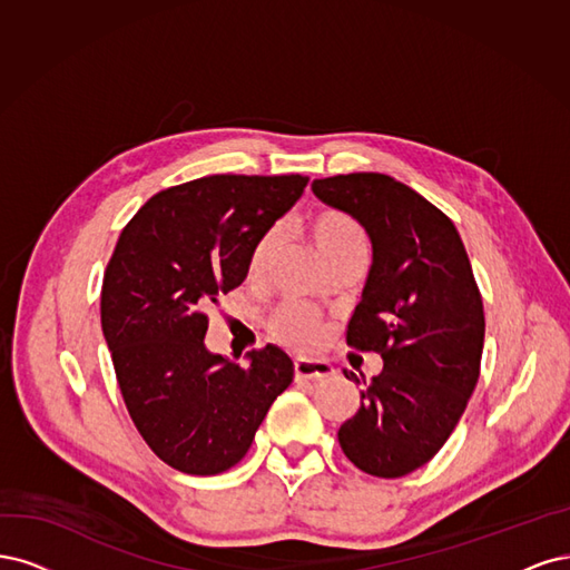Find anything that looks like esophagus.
I'll return each mask as SVG.
<instances>
[{"label": "esophagus", "mask_w": 570, "mask_h": 570, "mask_svg": "<svg viewBox=\"0 0 570 570\" xmlns=\"http://www.w3.org/2000/svg\"><path fill=\"white\" fill-rule=\"evenodd\" d=\"M332 374H334L332 364L322 360L298 357L293 362V376H296V381H320V379H328Z\"/></svg>", "instance_id": "1"}]
</instances>
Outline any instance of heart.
<instances>
[{"mask_svg":"<svg viewBox=\"0 0 570 570\" xmlns=\"http://www.w3.org/2000/svg\"><path fill=\"white\" fill-rule=\"evenodd\" d=\"M309 234L312 242H315L320 255L324 263L341 253H351V250H364L366 242L360 225L351 215H345L334 208H322L315 215L309 217ZM279 244V232L277 229H267L265 234L258 236V242L253 244L250 255H248V267L246 274L248 279H261L274 250H277ZM272 336L291 345L298 347V351H305V347L315 345L322 336V322L312 315V312L298 307V305H284L279 307L267 322Z\"/></svg>","mask_w":570,"mask_h":570,"instance_id":"heart-1","label":"heart"}]
</instances>
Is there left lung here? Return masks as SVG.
Instances as JSON below:
<instances>
[{
  "mask_svg": "<svg viewBox=\"0 0 570 570\" xmlns=\"http://www.w3.org/2000/svg\"><path fill=\"white\" fill-rule=\"evenodd\" d=\"M312 191L372 238V269L345 341L379 353L383 370L364 381L338 443L360 471L400 479L445 445L479 383L481 291L452 219L402 181L351 173L315 179Z\"/></svg>",
  "mask_w": 570,
  "mask_h": 570,
  "instance_id": "left-lung-1",
  "label": "left lung"
}]
</instances>
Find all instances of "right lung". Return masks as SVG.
Masks as SVG:
<instances>
[{
    "instance_id": "add662e5",
    "label": "right lung",
    "mask_w": 570,
    "mask_h": 570,
    "mask_svg": "<svg viewBox=\"0 0 570 570\" xmlns=\"http://www.w3.org/2000/svg\"><path fill=\"white\" fill-rule=\"evenodd\" d=\"M303 175H210L158 191L122 229L101 286V328L137 431L191 475L232 469L293 381L277 345L242 366L213 355L206 309L246 279L258 236L296 204Z\"/></svg>"
}]
</instances>
